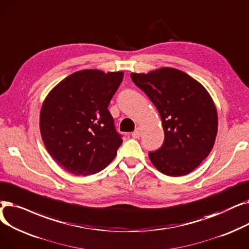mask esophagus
I'll return each instance as SVG.
<instances>
[{
  "label": "esophagus",
  "instance_id": "esophagus-1",
  "mask_svg": "<svg viewBox=\"0 0 249 249\" xmlns=\"http://www.w3.org/2000/svg\"><path fill=\"white\" fill-rule=\"evenodd\" d=\"M141 134H142V128H141L140 126H138V127L135 129V132H133L132 137H133L134 139H138V138L141 137Z\"/></svg>",
  "mask_w": 249,
  "mask_h": 249
}]
</instances>
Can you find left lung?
I'll list each match as a JSON object with an SVG mask.
<instances>
[{
	"label": "left lung",
	"mask_w": 249,
	"mask_h": 249,
	"mask_svg": "<svg viewBox=\"0 0 249 249\" xmlns=\"http://www.w3.org/2000/svg\"><path fill=\"white\" fill-rule=\"evenodd\" d=\"M160 114L164 142L149 158L160 172L182 176L195 170L214 146L218 115L205 87L182 71L161 68L148 74L132 73Z\"/></svg>",
	"instance_id": "obj_1"
}]
</instances>
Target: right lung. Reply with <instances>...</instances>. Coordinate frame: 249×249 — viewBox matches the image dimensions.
<instances>
[{"label":"right lung","mask_w":249,"mask_h":249,"mask_svg":"<svg viewBox=\"0 0 249 249\" xmlns=\"http://www.w3.org/2000/svg\"><path fill=\"white\" fill-rule=\"evenodd\" d=\"M123 72L83 70L49 93L40 111L44 146L69 173L87 176L103 170L123 143L108 105Z\"/></svg>","instance_id":"add662e5"}]
</instances>
